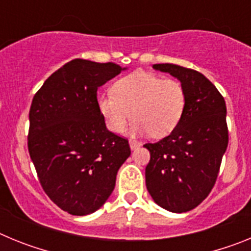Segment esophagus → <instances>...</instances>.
I'll return each mask as SVG.
<instances>
[{
	"mask_svg": "<svg viewBox=\"0 0 251 251\" xmlns=\"http://www.w3.org/2000/svg\"><path fill=\"white\" fill-rule=\"evenodd\" d=\"M129 147L130 150H136L137 147H139V143H137L136 141H129Z\"/></svg>",
	"mask_w": 251,
	"mask_h": 251,
	"instance_id": "1",
	"label": "esophagus"
}]
</instances>
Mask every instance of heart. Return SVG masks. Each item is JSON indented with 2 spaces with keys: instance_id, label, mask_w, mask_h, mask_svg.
<instances>
[{
  "instance_id": "heart-1",
  "label": "heart",
  "mask_w": 251,
  "mask_h": 251,
  "mask_svg": "<svg viewBox=\"0 0 251 251\" xmlns=\"http://www.w3.org/2000/svg\"><path fill=\"white\" fill-rule=\"evenodd\" d=\"M185 108L186 92L182 84L145 70L119 77L112 85V94L98 98L99 113L112 132H123L133 118V133L150 132L156 138L174 132Z\"/></svg>"
}]
</instances>
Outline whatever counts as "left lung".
Instances as JSON below:
<instances>
[{
  "label": "left lung",
  "instance_id": "1",
  "mask_svg": "<svg viewBox=\"0 0 251 251\" xmlns=\"http://www.w3.org/2000/svg\"><path fill=\"white\" fill-rule=\"evenodd\" d=\"M185 88L182 119L170 136L146 143L151 159L146 186L157 205L172 212L190 211L211 192L229 143L226 104L201 73L175 64H154Z\"/></svg>",
  "mask_w": 251,
  "mask_h": 251
}]
</instances>
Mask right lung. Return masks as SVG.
<instances>
[{"label":"right lung","mask_w":251,"mask_h":251,"mask_svg":"<svg viewBox=\"0 0 251 251\" xmlns=\"http://www.w3.org/2000/svg\"><path fill=\"white\" fill-rule=\"evenodd\" d=\"M123 69L74 59L46 79L31 103L27 147L50 200L76 216L97 211L129 157L128 139L106 129L98 88Z\"/></svg>","instance_id":"add662e5"}]
</instances>
